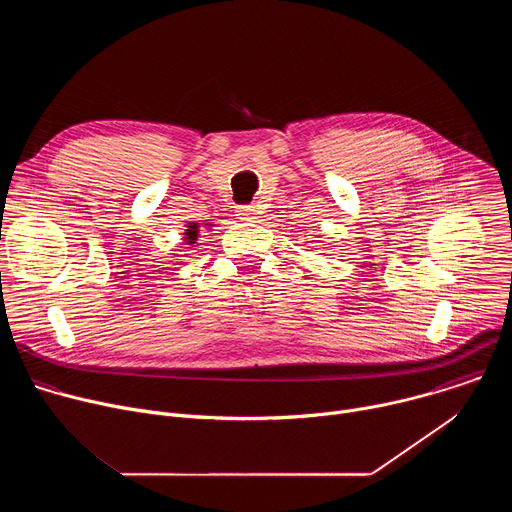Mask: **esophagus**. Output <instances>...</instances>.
Here are the masks:
<instances>
[{"label": "esophagus", "mask_w": 512, "mask_h": 512, "mask_svg": "<svg viewBox=\"0 0 512 512\" xmlns=\"http://www.w3.org/2000/svg\"><path fill=\"white\" fill-rule=\"evenodd\" d=\"M237 214H239V218L241 221H251V218H255V206H249V204H245V206H239L237 208Z\"/></svg>", "instance_id": "esophagus-1"}]
</instances>
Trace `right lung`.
Listing matches in <instances>:
<instances>
[{"mask_svg":"<svg viewBox=\"0 0 512 512\" xmlns=\"http://www.w3.org/2000/svg\"><path fill=\"white\" fill-rule=\"evenodd\" d=\"M186 239H190V241L196 239V225H190V231L186 233Z\"/></svg>","mask_w":512,"mask_h":512,"instance_id":"obj_1","label":"right lung"}]
</instances>
